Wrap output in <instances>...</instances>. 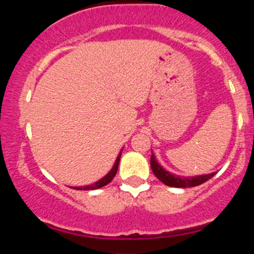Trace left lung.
Returning a JSON list of instances; mask_svg holds the SVG:
<instances>
[{
	"mask_svg": "<svg viewBox=\"0 0 254 254\" xmlns=\"http://www.w3.org/2000/svg\"><path fill=\"white\" fill-rule=\"evenodd\" d=\"M150 167L157 179H159L160 182L164 183L165 185L171 186V188H180V189L193 188V186H198L200 185V184L205 183L206 180L211 179V178L216 174L214 172V173H210V174H202V176H194V177L177 176V174L166 171L165 168L156 161L155 155H154L153 153H151V157H150Z\"/></svg>",
	"mask_w": 254,
	"mask_h": 254,
	"instance_id": "8db88e82",
	"label": "left lung"
}]
</instances>
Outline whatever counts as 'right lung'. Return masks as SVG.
<instances>
[{
    "instance_id": "right-lung-1",
    "label": "right lung",
    "mask_w": 254,
    "mask_h": 254,
    "mask_svg": "<svg viewBox=\"0 0 254 254\" xmlns=\"http://www.w3.org/2000/svg\"><path fill=\"white\" fill-rule=\"evenodd\" d=\"M122 151L123 149L121 150V153L118 154L117 159H116L115 164H113V167L111 168L109 173L106 174V176L101 178V179H99L98 182H95L94 184H92V185H86V186H80V188H72L75 189V190H83V191H88V190H97V189H100V188H104L105 185H107V184L112 182V179L115 178L116 173H117V170H118V165H119V161H121V155H122Z\"/></svg>"
}]
</instances>
